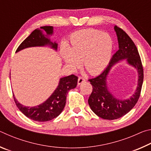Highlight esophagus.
<instances>
[{"instance_id": "34e87169", "label": "esophagus", "mask_w": 151, "mask_h": 151, "mask_svg": "<svg viewBox=\"0 0 151 151\" xmlns=\"http://www.w3.org/2000/svg\"><path fill=\"white\" fill-rule=\"evenodd\" d=\"M85 81H86L85 79L83 77H82V76H79L78 78V85H81V84H82Z\"/></svg>"}]
</instances>
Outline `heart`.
Returning <instances> with one entry per match:
<instances>
[{
    "instance_id": "obj_1",
    "label": "heart",
    "mask_w": 151,
    "mask_h": 151,
    "mask_svg": "<svg viewBox=\"0 0 151 151\" xmlns=\"http://www.w3.org/2000/svg\"><path fill=\"white\" fill-rule=\"evenodd\" d=\"M113 41L111 36L96 29L81 30L71 36L70 45L64 48L62 57L70 68L80 63L90 75H96L106 67L111 60Z\"/></svg>"
}]
</instances>
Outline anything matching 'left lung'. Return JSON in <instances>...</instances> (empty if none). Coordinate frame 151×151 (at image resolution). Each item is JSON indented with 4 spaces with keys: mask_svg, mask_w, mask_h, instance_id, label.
<instances>
[{
    "mask_svg": "<svg viewBox=\"0 0 151 151\" xmlns=\"http://www.w3.org/2000/svg\"><path fill=\"white\" fill-rule=\"evenodd\" d=\"M119 41V50L112 56L107 67L99 76L88 79L93 86V91L88 103L97 116L106 120L121 118L133 108L139 100L144 78L143 67L139 51L130 37L121 28L114 27ZM127 59L139 73L138 86L135 94L127 100L116 99L109 93L106 86V77L111 66L119 60Z\"/></svg>",
    "mask_w": 151,
    "mask_h": 151,
    "instance_id": "8db88e82",
    "label": "left lung"
}]
</instances>
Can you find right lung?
Here are the masks:
<instances>
[{"label":"right lung","mask_w":151,"mask_h":151,"mask_svg":"<svg viewBox=\"0 0 151 151\" xmlns=\"http://www.w3.org/2000/svg\"><path fill=\"white\" fill-rule=\"evenodd\" d=\"M47 32V35L52 34L53 28L51 26L42 27ZM46 35V36H47ZM50 45L51 47L57 49V44L50 42L49 39L43 35L39 29H35L26 39L23 40L16 52L30 47ZM78 77L72 75L60 79L57 88L49 98L42 104L34 107H27L20 104L14 96L17 106L25 116L31 120L38 122H46L57 117L63 111L66 104V99L68 92L75 88L77 84Z\"/></svg>","instance_id":"add662e5"}]
</instances>
